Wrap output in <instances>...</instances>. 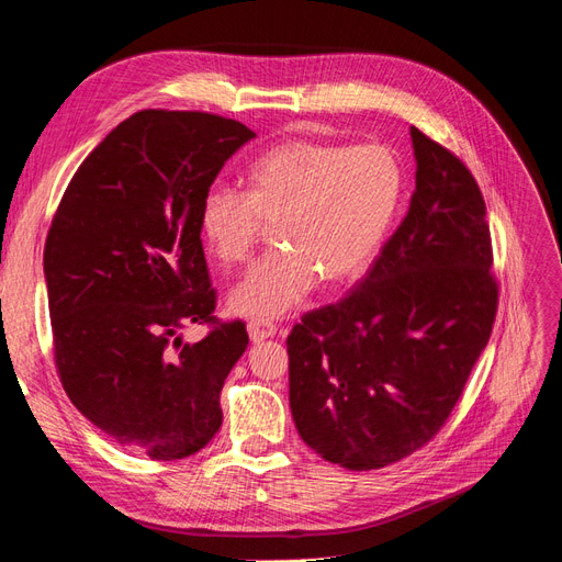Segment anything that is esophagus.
<instances>
[{
	"label": "esophagus",
	"instance_id": "34e87169",
	"mask_svg": "<svg viewBox=\"0 0 562 562\" xmlns=\"http://www.w3.org/2000/svg\"><path fill=\"white\" fill-rule=\"evenodd\" d=\"M247 333H249V339L254 344H258V341H266L270 337H276L278 329H276V325L268 323V321H251L247 325Z\"/></svg>",
	"mask_w": 562,
	"mask_h": 562
}]
</instances>
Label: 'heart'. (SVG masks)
Segmentation results:
<instances>
[{
  "instance_id": "b5f03b06",
  "label": "heart",
  "mask_w": 562,
  "mask_h": 562,
  "mask_svg": "<svg viewBox=\"0 0 562 562\" xmlns=\"http://www.w3.org/2000/svg\"><path fill=\"white\" fill-rule=\"evenodd\" d=\"M406 194V168L384 144L286 139L247 170V192L211 187L199 204L206 251L225 268L247 263L272 227L278 251L229 292V308L256 321L292 313L315 290L361 280L390 237Z\"/></svg>"
}]
</instances>
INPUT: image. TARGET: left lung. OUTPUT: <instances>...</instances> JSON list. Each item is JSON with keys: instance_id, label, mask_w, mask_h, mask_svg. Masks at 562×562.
<instances>
[{"instance_id": "obj_1", "label": "left lung", "mask_w": 562, "mask_h": 562, "mask_svg": "<svg viewBox=\"0 0 562 562\" xmlns=\"http://www.w3.org/2000/svg\"><path fill=\"white\" fill-rule=\"evenodd\" d=\"M415 192L368 276L286 337L292 418L315 453L347 470L411 456L449 420L498 306L477 182L411 127Z\"/></svg>"}]
</instances>
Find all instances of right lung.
<instances>
[{
    "instance_id": "1",
    "label": "right lung",
    "mask_w": 562,
    "mask_h": 562,
    "mask_svg": "<svg viewBox=\"0 0 562 562\" xmlns=\"http://www.w3.org/2000/svg\"><path fill=\"white\" fill-rule=\"evenodd\" d=\"M239 121L147 109L123 121L66 187L45 244L54 361L68 398L151 460L196 453L221 429V390L247 351L213 318L199 204L254 139ZM209 322L196 345L177 337Z\"/></svg>"
}]
</instances>
